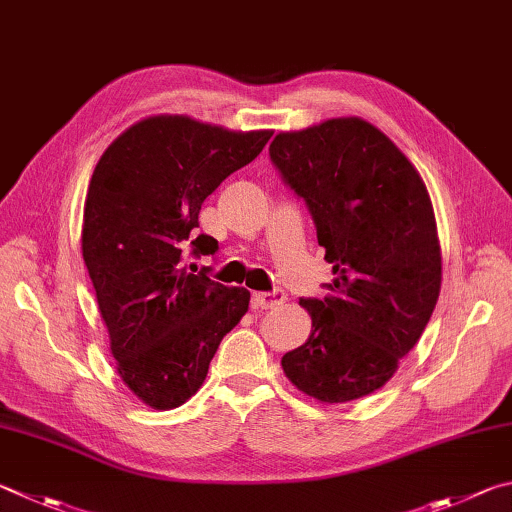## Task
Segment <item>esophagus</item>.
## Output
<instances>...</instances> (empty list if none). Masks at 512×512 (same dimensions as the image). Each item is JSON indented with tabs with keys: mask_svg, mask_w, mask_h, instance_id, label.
Wrapping results in <instances>:
<instances>
[{
	"mask_svg": "<svg viewBox=\"0 0 512 512\" xmlns=\"http://www.w3.org/2000/svg\"><path fill=\"white\" fill-rule=\"evenodd\" d=\"M286 293L282 288H275V291H264L253 295V306L255 309H275V306L284 304Z\"/></svg>",
	"mask_w": 512,
	"mask_h": 512,
	"instance_id": "obj_1",
	"label": "esophagus"
}]
</instances>
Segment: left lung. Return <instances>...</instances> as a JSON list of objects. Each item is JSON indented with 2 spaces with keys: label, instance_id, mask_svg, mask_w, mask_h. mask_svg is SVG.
Masks as SVG:
<instances>
[{
  "label": "left lung",
  "instance_id": "left-lung-1",
  "mask_svg": "<svg viewBox=\"0 0 512 512\" xmlns=\"http://www.w3.org/2000/svg\"><path fill=\"white\" fill-rule=\"evenodd\" d=\"M268 152L309 208L336 275L327 297L300 300L311 333L282 369L315 401H356L394 376L439 300L430 194L407 156L356 116L277 134Z\"/></svg>",
  "mask_w": 512,
  "mask_h": 512
}]
</instances>
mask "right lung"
<instances>
[{"instance_id":"add662e5","label":"right lung","mask_w":512,"mask_h":512,"mask_svg":"<svg viewBox=\"0 0 512 512\" xmlns=\"http://www.w3.org/2000/svg\"><path fill=\"white\" fill-rule=\"evenodd\" d=\"M271 136L150 116L107 147L91 176L82 257L118 374L154 410L199 392L219 342L248 311L246 288L188 271L183 250L217 253L215 237L197 235L201 203Z\"/></svg>"}]
</instances>
